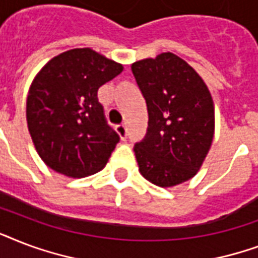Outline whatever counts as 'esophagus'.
<instances>
[{
    "label": "esophagus",
    "instance_id": "obj_1",
    "mask_svg": "<svg viewBox=\"0 0 258 258\" xmlns=\"http://www.w3.org/2000/svg\"><path fill=\"white\" fill-rule=\"evenodd\" d=\"M116 133L119 134V137L124 141L125 138H127V128H125L124 124H120V125H116Z\"/></svg>",
    "mask_w": 258,
    "mask_h": 258
}]
</instances>
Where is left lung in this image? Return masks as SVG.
I'll return each instance as SVG.
<instances>
[{"label":"left lung","mask_w":258,"mask_h":258,"mask_svg":"<svg viewBox=\"0 0 258 258\" xmlns=\"http://www.w3.org/2000/svg\"><path fill=\"white\" fill-rule=\"evenodd\" d=\"M146 99L149 127L135 145L139 171L161 187L196 175L214 137V103L196 70L171 52L131 66Z\"/></svg>","instance_id":"1"}]
</instances>
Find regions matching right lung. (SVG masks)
Listing matches in <instances>:
<instances>
[{
	"mask_svg": "<svg viewBox=\"0 0 258 258\" xmlns=\"http://www.w3.org/2000/svg\"><path fill=\"white\" fill-rule=\"evenodd\" d=\"M123 66L91 48H76L53 57L30 84L26 121L44 163L71 178L100 171L119 142L105 121L97 89Z\"/></svg>",
	"mask_w": 258,
	"mask_h": 258,
	"instance_id": "right-lung-1",
	"label": "right lung"
}]
</instances>
